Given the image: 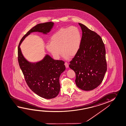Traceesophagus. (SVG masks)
<instances>
[{"label": "esophagus", "instance_id": "obj_1", "mask_svg": "<svg viewBox=\"0 0 126 126\" xmlns=\"http://www.w3.org/2000/svg\"><path fill=\"white\" fill-rule=\"evenodd\" d=\"M65 65L66 68H68V67H69V64H68V63H67V62H66V63H65Z\"/></svg>", "mask_w": 126, "mask_h": 126}]
</instances>
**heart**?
<instances>
[{
  "label": "heart",
  "mask_w": 126,
  "mask_h": 126,
  "mask_svg": "<svg viewBox=\"0 0 126 126\" xmlns=\"http://www.w3.org/2000/svg\"><path fill=\"white\" fill-rule=\"evenodd\" d=\"M81 41V33L77 27L61 28L52 35L50 43L46 45V49L55 59L60 58L61 51L64 58L68 59L69 56L72 57L77 54Z\"/></svg>",
  "instance_id": "heart-1"
}]
</instances>
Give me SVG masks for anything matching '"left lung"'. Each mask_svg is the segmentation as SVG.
Returning a JSON list of instances; mask_svg holds the SVG:
<instances>
[{"label": "left lung", "mask_w": 126, "mask_h": 126, "mask_svg": "<svg viewBox=\"0 0 126 126\" xmlns=\"http://www.w3.org/2000/svg\"><path fill=\"white\" fill-rule=\"evenodd\" d=\"M79 24L82 32L81 44L69 67L76 74L77 86L88 91L97 88L104 79L107 70L106 49L99 35L84 24Z\"/></svg>", "instance_id": "8db88e82"}]
</instances>
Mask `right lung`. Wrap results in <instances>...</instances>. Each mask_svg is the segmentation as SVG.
I'll return each instance as SVG.
<instances>
[{"label":"right lung","mask_w":126,"mask_h":126,"mask_svg":"<svg viewBox=\"0 0 126 126\" xmlns=\"http://www.w3.org/2000/svg\"><path fill=\"white\" fill-rule=\"evenodd\" d=\"M53 22H46L36 25L31 29L20 40L18 48L19 64L28 87L41 97L52 99L60 92V77L66 70L64 62L54 60L46 54L42 60L30 62L22 54L20 46L23 41L31 33L38 32L47 35L54 26Z\"/></svg>","instance_id":"add662e5"}]
</instances>
